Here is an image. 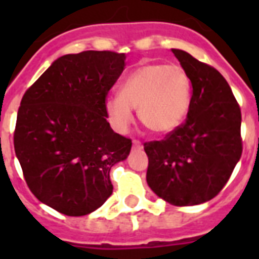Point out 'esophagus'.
<instances>
[{
    "label": "esophagus",
    "instance_id": "esophagus-1",
    "mask_svg": "<svg viewBox=\"0 0 259 259\" xmlns=\"http://www.w3.org/2000/svg\"><path fill=\"white\" fill-rule=\"evenodd\" d=\"M133 146H134V148H137V149H141L142 144L138 141V140H133Z\"/></svg>",
    "mask_w": 259,
    "mask_h": 259
}]
</instances>
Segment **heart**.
<instances>
[{
    "instance_id": "obj_1",
    "label": "heart",
    "mask_w": 259,
    "mask_h": 259,
    "mask_svg": "<svg viewBox=\"0 0 259 259\" xmlns=\"http://www.w3.org/2000/svg\"><path fill=\"white\" fill-rule=\"evenodd\" d=\"M191 102V83L179 66L149 63L127 76L119 97L106 102L110 119L119 130L133 119L132 109H138V118L156 134H168L184 122Z\"/></svg>"
}]
</instances>
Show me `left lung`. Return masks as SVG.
<instances>
[{
	"label": "left lung",
	"instance_id": "8db88e82",
	"mask_svg": "<svg viewBox=\"0 0 259 259\" xmlns=\"http://www.w3.org/2000/svg\"><path fill=\"white\" fill-rule=\"evenodd\" d=\"M192 84L185 121L161 141L144 144L146 181L158 197L184 207L211 200L242 156L241 107L213 67L172 50Z\"/></svg>",
	"mask_w": 259,
	"mask_h": 259
}]
</instances>
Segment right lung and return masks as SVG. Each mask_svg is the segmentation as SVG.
Returning <instances> with one entry per match:
<instances>
[{"label":"right lung","mask_w":259,"mask_h":259,"mask_svg":"<svg viewBox=\"0 0 259 259\" xmlns=\"http://www.w3.org/2000/svg\"><path fill=\"white\" fill-rule=\"evenodd\" d=\"M125 54L64 55L26 90L14 129V152L30 192L68 217L99 208L113 193L110 169L132 140L107 122L106 98L125 68Z\"/></svg>","instance_id":"right-lung-1"}]
</instances>
